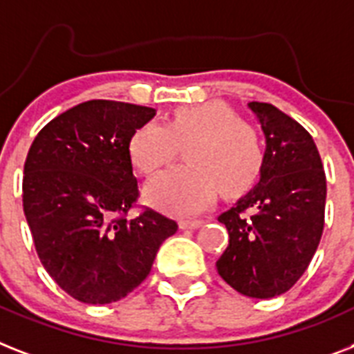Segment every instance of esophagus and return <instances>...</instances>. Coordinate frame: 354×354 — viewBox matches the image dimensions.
I'll return each mask as SVG.
<instances>
[{
	"label": "esophagus",
	"instance_id": "1",
	"mask_svg": "<svg viewBox=\"0 0 354 354\" xmlns=\"http://www.w3.org/2000/svg\"><path fill=\"white\" fill-rule=\"evenodd\" d=\"M180 230H195V227L203 226V221L201 218H194V221H180Z\"/></svg>",
	"mask_w": 354,
	"mask_h": 354
}]
</instances>
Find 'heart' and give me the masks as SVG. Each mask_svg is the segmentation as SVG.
<instances>
[{"label":"heart","mask_w":354,"mask_h":354,"mask_svg":"<svg viewBox=\"0 0 354 354\" xmlns=\"http://www.w3.org/2000/svg\"><path fill=\"white\" fill-rule=\"evenodd\" d=\"M184 151V168L151 180L146 197L157 208L177 215L203 212L217 197L246 194L264 166V150L257 131L223 103L177 108L170 121L146 122L131 136L130 160L142 175L159 174Z\"/></svg>","instance_id":"heart-1"}]
</instances>
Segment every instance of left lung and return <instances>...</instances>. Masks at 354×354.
<instances>
[{
    "label": "left lung",
    "instance_id": "obj_1",
    "mask_svg": "<svg viewBox=\"0 0 354 354\" xmlns=\"http://www.w3.org/2000/svg\"><path fill=\"white\" fill-rule=\"evenodd\" d=\"M266 136L259 186L218 215L230 235L218 275L251 299L286 293L308 270L324 232L326 174L309 131L270 103L253 101Z\"/></svg>",
    "mask_w": 354,
    "mask_h": 354
}]
</instances>
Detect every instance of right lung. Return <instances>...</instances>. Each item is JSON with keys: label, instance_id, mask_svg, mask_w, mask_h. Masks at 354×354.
<instances>
[{"label": "right lung", "instance_id": "right-lung-1", "mask_svg": "<svg viewBox=\"0 0 354 354\" xmlns=\"http://www.w3.org/2000/svg\"><path fill=\"white\" fill-rule=\"evenodd\" d=\"M156 110L93 99L52 119L32 142L23 212L46 273L84 304L124 299L148 277L171 218L145 208L130 160L131 136Z\"/></svg>", "mask_w": 354, "mask_h": 354}]
</instances>
